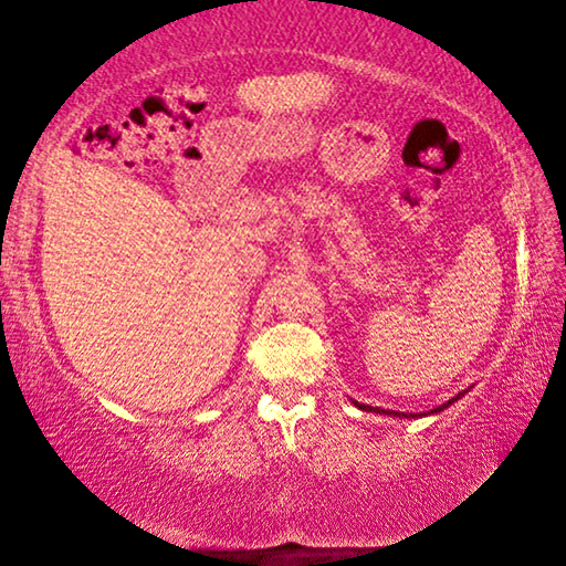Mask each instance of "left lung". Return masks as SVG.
Wrapping results in <instances>:
<instances>
[{"mask_svg": "<svg viewBox=\"0 0 566 566\" xmlns=\"http://www.w3.org/2000/svg\"><path fill=\"white\" fill-rule=\"evenodd\" d=\"M459 397H462V395H457L454 399H449L447 401V405H442V407H437V409H432V411H429V415H437V411H442V409H447L449 405H454V401L459 399ZM354 405H357L361 411H377V415H395V417H421V415H405V411H389V409H379V407H369V405H359V401H354Z\"/></svg>", "mask_w": 566, "mask_h": 566, "instance_id": "obj_1", "label": "left lung"}]
</instances>
